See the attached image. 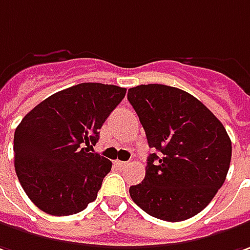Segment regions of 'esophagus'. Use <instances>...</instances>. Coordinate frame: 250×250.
<instances>
[{
    "mask_svg": "<svg viewBox=\"0 0 250 250\" xmlns=\"http://www.w3.org/2000/svg\"><path fill=\"white\" fill-rule=\"evenodd\" d=\"M115 165H116L119 168H125L127 167L128 163H127V162H122V160H115Z\"/></svg>",
    "mask_w": 250,
    "mask_h": 250,
    "instance_id": "34e87169",
    "label": "esophagus"
}]
</instances>
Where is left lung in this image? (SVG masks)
Segmentation results:
<instances>
[{"label": "left lung", "mask_w": 250, "mask_h": 250, "mask_svg": "<svg viewBox=\"0 0 250 250\" xmlns=\"http://www.w3.org/2000/svg\"><path fill=\"white\" fill-rule=\"evenodd\" d=\"M127 98L140 117L151 153L145 178L130 187L142 210L165 221L202 211L217 194L231 162L224 125L199 99L163 84H141Z\"/></svg>", "instance_id": "1"}]
</instances>
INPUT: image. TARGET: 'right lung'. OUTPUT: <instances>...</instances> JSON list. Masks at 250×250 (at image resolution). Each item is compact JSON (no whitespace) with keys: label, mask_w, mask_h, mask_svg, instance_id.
Returning a JSON list of instances; mask_svg holds the SVG:
<instances>
[{"label":"right lung","mask_w":250,"mask_h":250,"mask_svg":"<svg viewBox=\"0 0 250 250\" xmlns=\"http://www.w3.org/2000/svg\"><path fill=\"white\" fill-rule=\"evenodd\" d=\"M125 88L82 83L48 97L15 130V170L26 195L52 216H70L97 199L112 162L88 149L125 98Z\"/></svg>","instance_id":"1"}]
</instances>
